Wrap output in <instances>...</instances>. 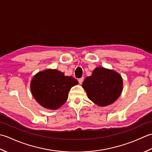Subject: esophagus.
Masks as SVG:
<instances>
[{"mask_svg":"<svg viewBox=\"0 0 152 152\" xmlns=\"http://www.w3.org/2000/svg\"><path fill=\"white\" fill-rule=\"evenodd\" d=\"M83 80H84V78H83V77H82V78H80V79H79V83L80 85L82 84L83 82Z\"/></svg>","mask_w":152,"mask_h":152,"instance_id":"esophagus-1","label":"esophagus"}]
</instances>
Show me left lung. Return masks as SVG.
Instances as JSON below:
<instances>
[{
	"label": "left lung",
	"mask_w": 152,
	"mask_h": 152,
	"mask_svg": "<svg viewBox=\"0 0 152 152\" xmlns=\"http://www.w3.org/2000/svg\"><path fill=\"white\" fill-rule=\"evenodd\" d=\"M123 86L122 77L119 73L103 67H96L82 85L88 98L100 107L115 102L121 94Z\"/></svg>",
	"instance_id": "obj_1"
}]
</instances>
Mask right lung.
I'll list each match as a JSON object with an SVG mask.
<instances>
[{
    "instance_id": "right-lung-1",
    "label": "right lung",
    "mask_w": 152,
    "mask_h": 152,
    "mask_svg": "<svg viewBox=\"0 0 152 152\" xmlns=\"http://www.w3.org/2000/svg\"><path fill=\"white\" fill-rule=\"evenodd\" d=\"M78 81L72 76L53 69H47L35 74L30 84L34 98L42 107L56 110L65 104L72 86Z\"/></svg>"
}]
</instances>
